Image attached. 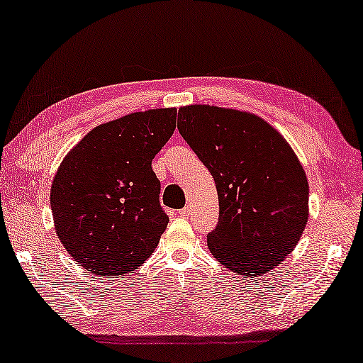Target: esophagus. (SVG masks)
<instances>
[{
	"mask_svg": "<svg viewBox=\"0 0 363 363\" xmlns=\"http://www.w3.org/2000/svg\"><path fill=\"white\" fill-rule=\"evenodd\" d=\"M178 215H180V217H183V218H188L189 215H191V207L189 206H186V207H183V208H180V211L177 212Z\"/></svg>",
	"mask_w": 363,
	"mask_h": 363,
	"instance_id": "esophagus-1",
	"label": "esophagus"
}]
</instances>
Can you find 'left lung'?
<instances>
[{
    "label": "left lung",
    "instance_id": "8db88e82",
    "mask_svg": "<svg viewBox=\"0 0 363 363\" xmlns=\"http://www.w3.org/2000/svg\"><path fill=\"white\" fill-rule=\"evenodd\" d=\"M177 127L217 186L220 218L208 250L244 277L274 269L309 218L308 177L295 151L268 121L234 108L182 106Z\"/></svg>",
    "mask_w": 363,
    "mask_h": 363
}]
</instances>
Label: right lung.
I'll use <instances>...</instances> for the list:
<instances>
[{
    "label": "right lung",
    "instance_id": "add662e5",
    "mask_svg": "<svg viewBox=\"0 0 363 363\" xmlns=\"http://www.w3.org/2000/svg\"><path fill=\"white\" fill-rule=\"evenodd\" d=\"M177 125L175 108L129 113L86 133L50 186L57 238L95 276H123L148 259L169 218L151 161Z\"/></svg>",
    "mask_w": 363,
    "mask_h": 363
}]
</instances>
